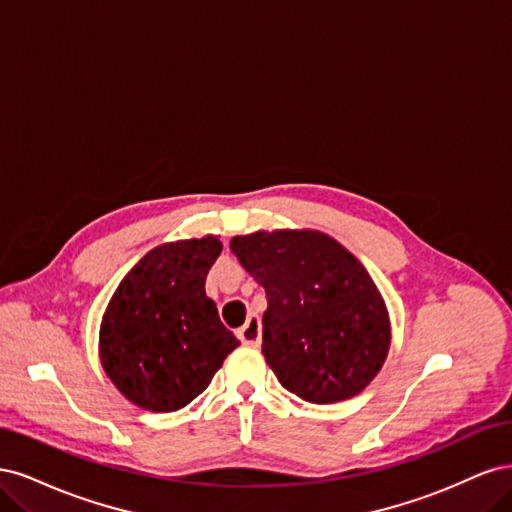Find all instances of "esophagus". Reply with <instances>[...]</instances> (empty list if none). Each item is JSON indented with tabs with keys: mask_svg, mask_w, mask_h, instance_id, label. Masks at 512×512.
I'll use <instances>...</instances> for the list:
<instances>
[{
	"mask_svg": "<svg viewBox=\"0 0 512 512\" xmlns=\"http://www.w3.org/2000/svg\"><path fill=\"white\" fill-rule=\"evenodd\" d=\"M260 333H262L260 331V318L252 314L250 318H247L243 327L237 331V337L241 339L245 346H260V337H262Z\"/></svg>",
	"mask_w": 512,
	"mask_h": 512,
	"instance_id": "obj_1",
	"label": "esophagus"
}]
</instances>
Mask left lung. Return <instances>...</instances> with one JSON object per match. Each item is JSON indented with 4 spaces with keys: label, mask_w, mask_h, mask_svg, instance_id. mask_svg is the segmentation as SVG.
<instances>
[{
    "label": "left lung",
    "mask_w": 512,
    "mask_h": 512,
    "mask_svg": "<svg viewBox=\"0 0 512 512\" xmlns=\"http://www.w3.org/2000/svg\"><path fill=\"white\" fill-rule=\"evenodd\" d=\"M230 250L267 292L262 354L284 389L309 404L359 395L378 376L391 322L367 269L318 230H258Z\"/></svg>",
    "instance_id": "left-lung-1"
}]
</instances>
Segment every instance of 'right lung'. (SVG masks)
<instances>
[{"instance_id": "obj_1", "label": "right lung", "mask_w": 512, "mask_h": 512, "mask_svg": "<svg viewBox=\"0 0 512 512\" xmlns=\"http://www.w3.org/2000/svg\"><path fill=\"white\" fill-rule=\"evenodd\" d=\"M220 252L222 241L213 235L153 247L108 301L100 361L117 391L138 408L188 406L239 346L205 292Z\"/></svg>"}]
</instances>
